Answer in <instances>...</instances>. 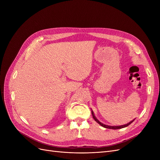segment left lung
Listing matches in <instances>:
<instances>
[{"instance_id": "obj_1", "label": "left lung", "mask_w": 160, "mask_h": 160, "mask_svg": "<svg viewBox=\"0 0 160 160\" xmlns=\"http://www.w3.org/2000/svg\"><path fill=\"white\" fill-rule=\"evenodd\" d=\"M91 113H92V115H93V119H95V122H97V123H98L100 125H101V126L102 127H103V128H108V129H122V128H125V127H128V125H129L131 123H132L133 121H134V119L133 120H132V121H131L130 122H129L128 123H127V124H125V125H119V126H109V125H105V124H103V123H101L96 118H95V116L94 115V113H93V111H91Z\"/></svg>"}]
</instances>
